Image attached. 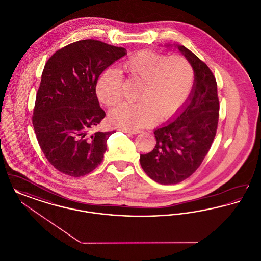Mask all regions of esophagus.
<instances>
[{
    "label": "esophagus",
    "instance_id": "1",
    "mask_svg": "<svg viewBox=\"0 0 261 261\" xmlns=\"http://www.w3.org/2000/svg\"><path fill=\"white\" fill-rule=\"evenodd\" d=\"M122 132H125V133H129V134H138V133H140L141 131L140 130H129V129H124V128H122V129H120Z\"/></svg>",
    "mask_w": 261,
    "mask_h": 261
}]
</instances>
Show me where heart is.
Returning <instances> with one entry per match:
<instances>
[{"label":"heart","mask_w":261,"mask_h":261,"mask_svg":"<svg viewBox=\"0 0 261 261\" xmlns=\"http://www.w3.org/2000/svg\"><path fill=\"white\" fill-rule=\"evenodd\" d=\"M123 69L143 83L139 102H122L110 112L112 124L124 129H139L168 119L179 112L189 99L195 72L185 58L168 57L153 50H143L123 63ZM122 73L108 68L98 80L97 96L107 106L122 98Z\"/></svg>","instance_id":"obj_1"}]
</instances>
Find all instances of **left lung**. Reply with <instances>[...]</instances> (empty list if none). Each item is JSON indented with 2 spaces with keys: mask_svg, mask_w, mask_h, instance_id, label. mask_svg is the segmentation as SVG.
<instances>
[{
  "mask_svg": "<svg viewBox=\"0 0 261 261\" xmlns=\"http://www.w3.org/2000/svg\"><path fill=\"white\" fill-rule=\"evenodd\" d=\"M174 47L194 68L193 90L171 120L154 130V149L140 155L144 171L162 185L182 182L199 168L211 149L219 117L217 84L210 67L186 47Z\"/></svg>",
  "mask_w": 261,
  "mask_h": 261,
  "instance_id": "obj_1",
  "label": "left lung"
}]
</instances>
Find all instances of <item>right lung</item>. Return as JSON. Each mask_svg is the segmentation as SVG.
Returning a JSON list of instances; mask_svg holds the SVG:
<instances>
[{
  "label": "right lung",
  "instance_id": "add662e5",
  "mask_svg": "<svg viewBox=\"0 0 261 261\" xmlns=\"http://www.w3.org/2000/svg\"><path fill=\"white\" fill-rule=\"evenodd\" d=\"M126 54L90 39L57 50L45 64L32 123L46 159L62 173L84 176L102 162L115 131H94L106 116L96 86L102 71Z\"/></svg>",
  "mask_w": 261,
  "mask_h": 261
}]
</instances>
